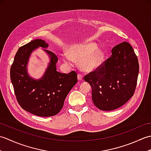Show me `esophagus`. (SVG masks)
<instances>
[{
    "label": "esophagus",
    "mask_w": 151,
    "mask_h": 151,
    "mask_svg": "<svg viewBox=\"0 0 151 151\" xmlns=\"http://www.w3.org/2000/svg\"><path fill=\"white\" fill-rule=\"evenodd\" d=\"M83 76L81 74H78V81H82Z\"/></svg>",
    "instance_id": "esophagus-1"
}]
</instances>
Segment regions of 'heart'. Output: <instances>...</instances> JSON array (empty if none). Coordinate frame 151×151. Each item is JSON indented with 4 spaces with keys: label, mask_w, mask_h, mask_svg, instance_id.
<instances>
[{
    "label": "heart",
    "mask_w": 151,
    "mask_h": 151,
    "mask_svg": "<svg viewBox=\"0 0 151 151\" xmlns=\"http://www.w3.org/2000/svg\"><path fill=\"white\" fill-rule=\"evenodd\" d=\"M95 45L88 44L76 45L68 51V55L64 54L63 60L67 63H70L73 60L80 61L81 69L86 72L95 70L100 65L103 54L101 50H93Z\"/></svg>",
    "instance_id": "heart-1"
}]
</instances>
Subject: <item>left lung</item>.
<instances>
[{
    "label": "left lung",
    "instance_id": "8db88e82",
    "mask_svg": "<svg viewBox=\"0 0 151 151\" xmlns=\"http://www.w3.org/2000/svg\"><path fill=\"white\" fill-rule=\"evenodd\" d=\"M138 73L137 57L130 43L124 41L115 46L110 58L84 79L91 86L95 106L111 111L127 103L134 95Z\"/></svg>",
    "mask_w": 151,
    "mask_h": 151
}]
</instances>
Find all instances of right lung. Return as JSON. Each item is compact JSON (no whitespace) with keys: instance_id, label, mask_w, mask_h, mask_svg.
<instances>
[{"instance_id":"1","label":"right lung","mask_w":151,"mask_h":151,"mask_svg":"<svg viewBox=\"0 0 151 151\" xmlns=\"http://www.w3.org/2000/svg\"><path fill=\"white\" fill-rule=\"evenodd\" d=\"M48 46L45 41L37 39L21 47L10 69V78L18 103L24 110L40 117L58 114L67 95L78 81L77 73L74 70L68 74L57 71V56L45 49L50 57V63L43 77L36 81L28 75L27 65L31 52L39 47Z\"/></svg>"}]
</instances>
